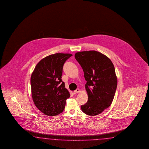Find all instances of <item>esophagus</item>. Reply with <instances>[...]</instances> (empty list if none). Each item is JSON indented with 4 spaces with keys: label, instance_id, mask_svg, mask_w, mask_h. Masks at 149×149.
<instances>
[{
    "label": "esophagus",
    "instance_id": "34e87169",
    "mask_svg": "<svg viewBox=\"0 0 149 149\" xmlns=\"http://www.w3.org/2000/svg\"><path fill=\"white\" fill-rule=\"evenodd\" d=\"M80 92V89L79 88H77L76 90L74 91V94H77V93H79Z\"/></svg>",
    "mask_w": 149,
    "mask_h": 149
}]
</instances>
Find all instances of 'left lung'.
Listing matches in <instances>:
<instances>
[{
    "instance_id": "1",
    "label": "left lung",
    "mask_w": 149,
    "mask_h": 149,
    "mask_svg": "<svg viewBox=\"0 0 149 149\" xmlns=\"http://www.w3.org/2000/svg\"><path fill=\"white\" fill-rule=\"evenodd\" d=\"M75 58L84 72L88 101L81 106L88 115L102 113L112 103L117 85V77L112 62L96 51L77 52Z\"/></svg>"
}]
</instances>
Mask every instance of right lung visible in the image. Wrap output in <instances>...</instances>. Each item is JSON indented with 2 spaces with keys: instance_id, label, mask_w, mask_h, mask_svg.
<instances>
[{
  "instance_id": "1",
  "label": "right lung",
  "mask_w": 149,
  "mask_h": 149,
  "mask_svg": "<svg viewBox=\"0 0 149 149\" xmlns=\"http://www.w3.org/2000/svg\"><path fill=\"white\" fill-rule=\"evenodd\" d=\"M72 54L57 53L42 59L31 78L34 103L43 113L54 116L63 112L70 97L62 80L63 65Z\"/></svg>"
}]
</instances>
